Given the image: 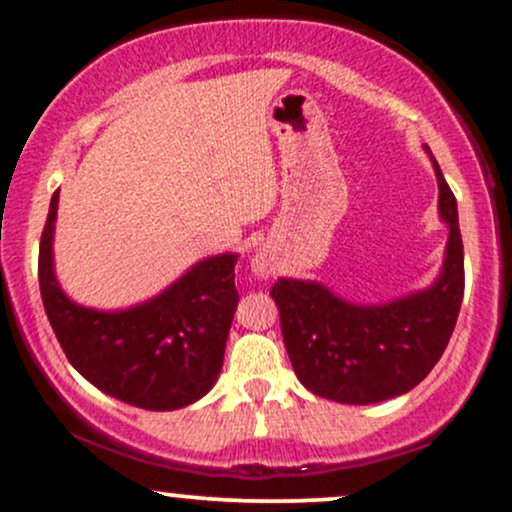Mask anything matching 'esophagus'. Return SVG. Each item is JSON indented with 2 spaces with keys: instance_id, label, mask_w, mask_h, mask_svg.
<instances>
[{
  "instance_id": "obj_1",
  "label": "esophagus",
  "mask_w": 512,
  "mask_h": 512,
  "mask_svg": "<svg viewBox=\"0 0 512 512\" xmlns=\"http://www.w3.org/2000/svg\"><path fill=\"white\" fill-rule=\"evenodd\" d=\"M272 272V267H269L267 260H262V257H255V274L257 276H267Z\"/></svg>"
}]
</instances>
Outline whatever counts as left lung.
<instances>
[{"label":"left lung","mask_w":512,"mask_h":512,"mask_svg":"<svg viewBox=\"0 0 512 512\" xmlns=\"http://www.w3.org/2000/svg\"><path fill=\"white\" fill-rule=\"evenodd\" d=\"M433 168L450 238L431 289L387 305H354L315 281H274L269 296L279 308L281 337L313 395L339 404L383 402L419 385L443 356L464 296V250L455 195L436 158Z\"/></svg>","instance_id":"8db88e82"}]
</instances>
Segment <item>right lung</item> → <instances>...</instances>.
<instances>
[{"label":"right lung","instance_id":"1","mask_svg":"<svg viewBox=\"0 0 512 512\" xmlns=\"http://www.w3.org/2000/svg\"><path fill=\"white\" fill-rule=\"evenodd\" d=\"M50 199L40 236L38 281L45 313L64 356L105 395L139 409L170 411L197 402L223 366L228 330L238 305V255L195 264L154 301L122 313H98L64 296L52 272Z\"/></svg>","mask_w":512,"mask_h":512}]
</instances>
